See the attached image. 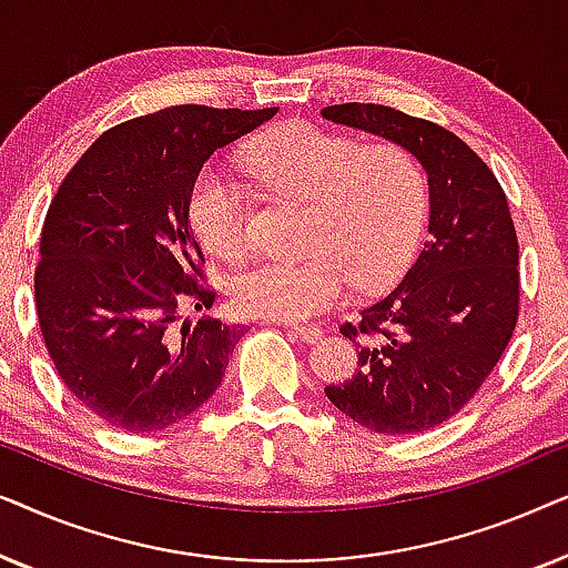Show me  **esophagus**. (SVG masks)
I'll list each match as a JSON object with an SVG mask.
<instances>
[{
	"instance_id": "34e87169",
	"label": "esophagus",
	"mask_w": 568,
	"mask_h": 568,
	"mask_svg": "<svg viewBox=\"0 0 568 568\" xmlns=\"http://www.w3.org/2000/svg\"><path fill=\"white\" fill-rule=\"evenodd\" d=\"M290 333L294 338L305 341V344H317L323 336V331L315 328V325H290Z\"/></svg>"
}]
</instances>
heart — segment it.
<instances>
[{
	"label": "heart",
	"mask_w": 568,
	"mask_h": 568,
	"mask_svg": "<svg viewBox=\"0 0 568 568\" xmlns=\"http://www.w3.org/2000/svg\"><path fill=\"white\" fill-rule=\"evenodd\" d=\"M245 168L278 196L307 201L302 261H263L232 278L237 313L302 323L338 307L352 284H393L414 258L429 214V183L408 146L362 144L313 123H282L245 152ZM189 222L209 253L240 261L251 245L243 191L204 168L189 191Z\"/></svg>",
	"instance_id": "heart-1"
}]
</instances>
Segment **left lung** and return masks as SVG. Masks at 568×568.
Instances as JSON below:
<instances>
[{"label":"left lung","mask_w":568,"mask_h":568,"mask_svg":"<svg viewBox=\"0 0 568 568\" xmlns=\"http://www.w3.org/2000/svg\"><path fill=\"white\" fill-rule=\"evenodd\" d=\"M333 123L408 146L429 175V237L400 284L341 333L359 369L325 395L377 434H418L468 406L519 317V245L491 168L453 131L390 105L323 108Z\"/></svg>","instance_id":"8db88e82"}]
</instances>
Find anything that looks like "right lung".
<instances>
[{
  "instance_id": "1",
  "label": "right lung",
  "mask_w": 568,
  "mask_h": 568,
  "mask_svg": "<svg viewBox=\"0 0 568 568\" xmlns=\"http://www.w3.org/2000/svg\"><path fill=\"white\" fill-rule=\"evenodd\" d=\"M276 111L162 108L100 134L61 181L38 245V325L61 383L111 429H168L222 385L243 331L181 321L216 300L189 191Z\"/></svg>"
}]
</instances>
